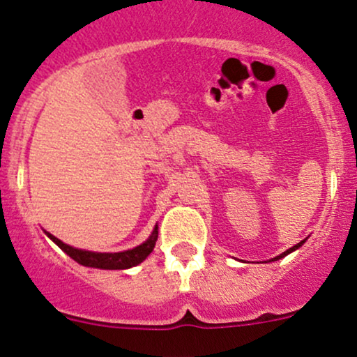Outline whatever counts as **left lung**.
Instances as JSON below:
<instances>
[{
    "mask_svg": "<svg viewBox=\"0 0 357 357\" xmlns=\"http://www.w3.org/2000/svg\"><path fill=\"white\" fill-rule=\"evenodd\" d=\"M305 240H307V238H305ZM305 240L298 241V243H297V245H294V247H292V248L285 250V252H284V253H280V255H277L275 258H272V260H268V261H277V260H280V258H284V257H287V255H289V253L296 252V250H298V248H301V247H302V245H304V243H305Z\"/></svg>",
    "mask_w": 357,
    "mask_h": 357,
    "instance_id": "1",
    "label": "left lung"
}]
</instances>
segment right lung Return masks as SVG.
Masks as SVG:
<instances>
[{
    "label": "right lung",
    "mask_w": 357,
    "mask_h": 357,
    "mask_svg": "<svg viewBox=\"0 0 357 357\" xmlns=\"http://www.w3.org/2000/svg\"><path fill=\"white\" fill-rule=\"evenodd\" d=\"M45 235L50 238L53 243L59 245V247L67 253L68 257L73 258L77 264L84 265V267H92V268H102V270H126L130 267H136V265L144 261L147 257L151 255V252L154 250L155 241H158V225L154 227L153 233L149 235L144 243L137 245V247L124 250V252H116V253H102V252H90V250H80L70 245L63 243V241L53 236L52 233L45 231Z\"/></svg>",
    "instance_id": "1"
}]
</instances>
